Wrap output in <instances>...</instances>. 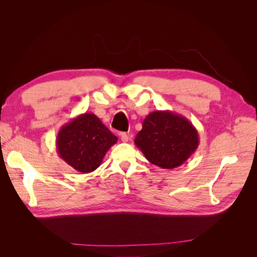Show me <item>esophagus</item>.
Segmentation results:
<instances>
[{
	"label": "esophagus",
	"instance_id": "1",
	"mask_svg": "<svg viewBox=\"0 0 257 257\" xmlns=\"http://www.w3.org/2000/svg\"><path fill=\"white\" fill-rule=\"evenodd\" d=\"M120 137H121V141L123 143H126V142H128V139H130V134H127V133H120Z\"/></svg>",
	"mask_w": 257,
	"mask_h": 257
}]
</instances>
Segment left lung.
<instances>
[{"label":"left lung","instance_id":"left-lung-1","mask_svg":"<svg viewBox=\"0 0 257 257\" xmlns=\"http://www.w3.org/2000/svg\"><path fill=\"white\" fill-rule=\"evenodd\" d=\"M134 143L153 165L173 169L195 152L199 137L197 130L185 116L157 110L146 116Z\"/></svg>","mask_w":257,"mask_h":257}]
</instances>
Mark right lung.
<instances>
[{
    "label": "right lung",
    "instance_id": "obj_1",
    "mask_svg": "<svg viewBox=\"0 0 257 257\" xmlns=\"http://www.w3.org/2000/svg\"><path fill=\"white\" fill-rule=\"evenodd\" d=\"M118 142L103 122L92 112L76 116L61 127L57 136L59 157L80 173L99 167L106 152Z\"/></svg>",
    "mask_w": 257,
    "mask_h": 257
}]
</instances>
